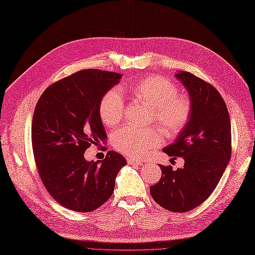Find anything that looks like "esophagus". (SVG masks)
<instances>
[{
	"instance_id": "obj_1",
	"label": "esophagus",
	"mask_w": 255,
	"mask_h": 255,
	"mask_svg": "<svg viewBox=\"0 0 255 255\" xmlns=\"http://www.w3.org/2000/svg\"><path fill=\"white\" fill-rule=\"evenodd\" d=\"M128 163L132 164V165H141L142 164V161H139V160H136L134 158H128Z\"/></svg>"
}]
</instances>
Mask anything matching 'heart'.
Here are the masks:
<instances>
[{
    "label": "heart",
    "mask_w": 255,
    "mask_h": 255,
    "mask_svg": "<svg viewBox=\"0 0 255 255\" xmlns=\"http://www.w3.org/2000/svg\"><path fill=\"white\" fill-rule=\"evenodd\" d=\"M129 95L150 107V121L154 122L166 137H175L187 126L191 117V101L178 94V88L167 78L149 76L126 86ZM98 114L106 127H117L124 116V103L118 90L105 94L98 106ZM162 141L157 129H140L124 127L113 135V145L118 151L128 157L142 158Z\"/></svg>",
    "instance_id": "b5f03b06"
}]
</instances>
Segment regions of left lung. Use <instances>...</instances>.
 <instances>
[{"label": "left lung", "mask_w": 255, "mask_h": 255, "mask_svg": "<svg viewBox=\"0 0 255 255\" xmlns=\"http://www.w3.org/2000/svg\"><path fill=\"white\" fill-rule=\"evenodd\" d=\"M189 93L191 117L187 126L163 152L182 157L181 169L160 164L162 176L150 187L159 206L172 212H188L206 201L219 184L232 154L231 118L214 86L187 71H179Z\"/></svg>", "instance_id": "obj_1"}]
</instances>
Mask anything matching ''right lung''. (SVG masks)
I'll use <instances>...</instances> for the list:
<instances>
[{
    "label": "right lung",
    "instance_id": "right-lung-1",
    "mask_svg": "<svg viewBox=\"0 0 255 255\" xmlns=\"http://www.w3.org/2000/svg\"><path fill=\"white\" fill-rule=\"evenodd\" d=\"M121 74L85 69L56 81L34 109L31 141L41 181L54 199L76 212H92L113 195L127 160L108 151L101 163L86 161L91 145L107 138L98 106Z\"/></svg>",
    "mask_w": 255,
    "mask_h": 255
}]
</instances>
